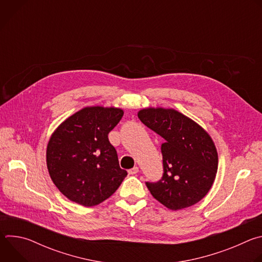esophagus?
I'll return each instance as SVG.
<instances>
[{
    "instance_id": "1",
    "label": "esophagus",
    "mask_w": 262,
    "mask_h": 262,
    "mask_svg": "<svg viewBox=\"0 0 262 262\" xmlns=\"http://www.w3.org/2000/svg\"><path fill=\"white\" fill-rule=\"evenodd\" d=\"M138 172H139V168H138V167H134V168H132V169L128 170V174H129V175H135V174H137Z\"/></svg>"
}]
</instances>
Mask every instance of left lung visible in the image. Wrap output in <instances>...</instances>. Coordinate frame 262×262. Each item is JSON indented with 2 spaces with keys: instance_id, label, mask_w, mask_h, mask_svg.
Listing matches in <instances>:
<instances>
[{
  "instance_id": "1",
  "label": "left lung",
  "mask_w": 262,
  "mask_h": 262,
  "mask_svg": "<svg viewBox=\"0 0 262 262\" xmlns=\"http://www.w3.org/2000/svg\"><path fill=\"white\" fill-rule=\"evenodd\" d=\"M139 119L165 139L161 145L163 176L146 181L151 195L178 210L199 202L210 190L217 170V154L209 135L196 122L172 108H145Z\"/></svg>"
}]
</instances>
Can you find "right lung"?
Listing matches in <instances>:
<instances>
[{
  "label": "right lung",
  "mask_w": 262,
  "mask_h": 262,
  "mask_svg": "<svg viewBox=\"0 0 262 262\" xmlns=\"http://www.w3.org/2000/svg\"><path fill=\"white\" fill-rule=\"evenodd\" d=\"M116 107H85L53 134L47 149L51 178L69 200L94 206L119 188L127 172L120 168L107 135L121 120Z\"/></svg>",
  "instance_id": "add662e5"
}]
</instances>
